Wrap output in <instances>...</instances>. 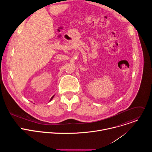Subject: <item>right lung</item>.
Here are the masks:
<instances>
[{"mask_svg": "<svg viewBox=\"0 0 152 152\" xmlns=\"http://www.w3.org/2000/svg\"><path fill=\"white\" fill-rule=\"evenodd\" d=\"M53 97H54V96H52V97H51V99H50V101H49V102H50V101H51V100H52V99H53Z\"/></svg>", "mask_w": 152, "mask_h": 152, "instance_id": "1", "label": "right lung"}]
</instances>
